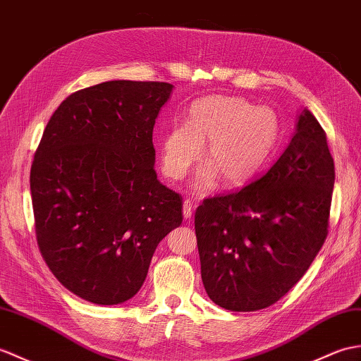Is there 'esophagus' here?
<instances>
[{"label":"esophagus","instance_id":"obj_1","mask_svg":"<svg viewBox=\"0 0 361 361\" xmlns=\"http://www.w3.org/2000/svg\"><path fill=\"white\" fill-rule=\"evenodd\" d=\"M192 211H194V204H192V201L184 200L183 201V216H184V220H190Z\"/></svg>","mask_w":361,"mask_h":361}]
</instances>
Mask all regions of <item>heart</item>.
<instances>
[{"instance_id":"obj_1","label":"heart","mask_w":361,"mask_h":361,"mask_svg":"<svg viewBox=\"0 0 361 361\" xmlns=\"http://www.w3.org/2000/svg\"><path fill=\"white\" fill-rule=\"evenodd\" d=\"M280 140L279 116L267 106H250L237 97L211 95L192 103L186 124H175L161 142L163 171L181 180L203 149L206 164L194 189H211L221 177L228 186L246 183L267 163Z\"/></svg>"}]
</instances>
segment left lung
<instances>
[{"label":"left lung","mask_w":361,"mask_h":361,"mask_svg":"<svg viewBox=\"0 0 361 361\" xmlns=\"http://www.w3.org/2000/svg\"><path fill=\"white\" fill-rule=\"evenodd\" d=\"M334 160L320 123L305 109L271 169L195 212L204 289L215 305L252 312L294 288L328 237Z\"/></svg>","instance_id":"1"}]
</instances>
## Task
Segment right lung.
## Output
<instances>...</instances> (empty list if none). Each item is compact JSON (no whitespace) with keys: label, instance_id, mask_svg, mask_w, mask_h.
Returning a JSON list of instances; mask_svg holds the SVG:
<instances>
[{"label":"right lung","instance_id":"1","mask_svg":"<svg viewBox=\"0 0 361 361\" xmlns=\"http://www.w3.org/2000/svg\"><path fill=\"white\" fill-rule=\"evenodd\" d=\"M172 85L115 80L58 106L33 157L39 252L66 289L95 305L137 294L150 259L183 221V198L157 180L152 132Z\"/></svg>","mask_w":361,"mask_h":361}]
</instances>
